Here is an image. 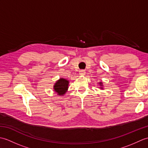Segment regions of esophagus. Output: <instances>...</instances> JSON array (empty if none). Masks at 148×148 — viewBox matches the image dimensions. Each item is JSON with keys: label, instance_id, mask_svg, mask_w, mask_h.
<instances>
[{"label": "esophagus", "instance_id": "esophagus-1", "mask_svg": "<svg viewBox=\"0 0 148 148\" xmlns=\"http://www.w3.org/2000/svg\"><path fill=\"white\" fill-rule=\"evenodd\" d=\"M79 73L80 75H84L86 74V72H85V71H84V70H81V71H79Z\"/></svg>", "mask_w": 148, "mask_h": 148}]
</instances>
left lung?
<instances>
[{
    "label": "left lung",
    "mask_w": 148,
    "mask_h": 148,
    "mask_svg": "<svg viewBox=\"0 0 148 148\" xmlns=\"http://www.w3.org/2000/svg\"><path fill=\"white\" fill-rule=\"evenodd\" d=\"M99 84L100 85V86H103V85H102V82H100V83H99ZM100 88H101V89H103V88H102V87H100Z\"/></svg>",
    "instance_id": "obj_1"
}]
</instances>
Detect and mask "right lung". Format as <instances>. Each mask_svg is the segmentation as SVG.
Here are the masks:
<instances>
[{"instance_id": "1", "label": "right lung", "mask_w": 148, "mask_h": 148, "mask_svg": "<svg viewBox=\"0 0 148 148\" xmlns=\"http://www.w3.org/2000/svg\"><path fill=\"white\" fill-rule=\"evenodd\" d=\"M69 83L68 80L64 78H60L55 83L53 89L58 95H64L68 90Z\"/></svg>"}]
</instances>
